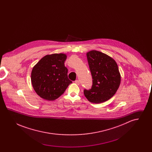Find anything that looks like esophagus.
<instances>
[{"mask_svg": "<svg viewBox=\"0 0 152 152\" xmlns=\"http://www.w3.org/2000/svg\"><path fill=\"white\" fill-rule=\"evenodd\" d=\"M75 83L76 84H77V85H79L80 84V81H79V80H75Z\"/></svg>", "mask_w": 152, "mask_h": 152, "instance_id": "34e87169", "label": "esophagus"}]
</instances>
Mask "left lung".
<instances>
[{"label":"left lung","mask_w":152,"mask_h":152,"mask_svg":"<svg viewBox=\"0 0 152 152\" xmlns=\"http://www.w3.org/2000/svg\"><path fill=\"white\" fill-rule=\"evenodd\" d=\"M92 77V86L84 94L88 101L99 104L107 101L116 94L121 77L116 61L107 55L97 51L87 53Z\"/></svg>","instance_id":"obj_1"}]
</instances>
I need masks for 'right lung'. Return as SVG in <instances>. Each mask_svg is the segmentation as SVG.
Instances as JSON below:
<instances>
[{
  "instance_id": "obj_1",
  "label": "right lung",
  "mask_w": 152,
  "mask_h": 152,
  "mask_svg": "<svg viewBox=\"0 0 152 152\" xmlns=\"http://www.w3.org/2000/svg\"><path fill=\"white\" fill-rule=\"evenodd\" d=\"M66 58L63 53L46 55L33 68L32 84L36 94L42 98L53 101L72 83L68 78V69L64 66Z\"/></svg>"
}]
</instances>
